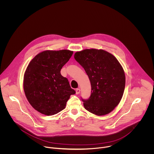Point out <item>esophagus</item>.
I'll list each match as a JSON object with an SVG mask.
<instances>
[{
	"instance_id": "34e87169",
	"label": "esophagus",
	"mask_w": 154,
	"mask_h": 154,
	"mask_svg": "<svg viewBox=\"0 0 154 154\" xmlns=\"http://www.w3.org/2000/svg\"><path fill=\"white\" fill-rule=\"evenodd\" d=\"M80 92H81V89L79 88L76 89V94H79L80 93Z\"/></svg>"
}]
</instances>
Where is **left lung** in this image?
Here are the masks:
<instances>
[{"label":"left lung","instance_id":"obj_1","mask_svg":"<svg viewBox=\"0 0 154 154\" xmlns=\"http://www.w3.org/2000/svg\"><path fill=\"white\" fill-rule=\"evenodd\" d=\"M91 82V94L84 100V108L97 116L111 112L120 102L125 88L123 67L110 53L102 49H85L75 53Z\"/></svg>","mask_w":154,"mask_h":154}]
</instances>
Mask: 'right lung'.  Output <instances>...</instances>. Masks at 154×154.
Here are the masks:
<instances>
[{"label":"right lung","mask_w":154,"mask_h":154,"mask_svg":"<svg viewBox=\"0 0 154 154\" xmlns=\"http://www.w3.org/2000/svg\"><path fill=\"white\" fill-rule=\"evenodd\" d=\"M73 51L69 50H45L29 62L23 75L25 96L31 106L45 116L65 109L66 103L75 91L60 70Z\"/></svg>","instance_id":"obj_1"}]
</instances>
